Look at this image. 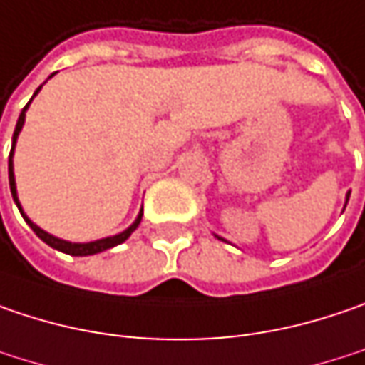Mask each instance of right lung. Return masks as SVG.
<instances>
[{
    "instance_id": "obj_1",
    "label": "right lung",
    "mask_w": 365,
    "mask_h": 365,
    "mask_svg": "<svg viewBox=\"0 0 365 365\" xmlns=\"http://www.w3.org/2000/svg\"><path fill=\"white\" fill-rule=\"evenodd\" d=\"M41 88H36V93H38ZM34 93V95H36ZM26 109H29V105L22 109V113H20V118H18V123H16V130H14V138H11V150H10V163H8V171H10V190H11V196H14V202L18 204V208H20V202H18V196H16V182H14V171H11V155H14V144H16V138H18V134H20V130H22V125H24V113H26ZM20 212H22V208H20ZM22 217H24V221L31 225L34 233L45 242V244H49L55 250H59V252H63V254H72V256H91V254H98V252H103V250H109V247L118 246V244H123L132 233H134V229L140 225V221H142V212L138 215V219L134 221V225H130L123 233H119V235H113V237H105V240H97V242H91V244H72V242H63V240H57L53 235H49L47 231H43L41 227H36L22 212Z\"/></svg>"
}]
</instances>
